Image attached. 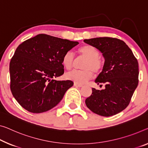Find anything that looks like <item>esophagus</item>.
<instances>
[{"instance_id":"obj_1","label":"esophagus","mask_w":148,"mask_h":148,"mask_svg":"<svg viewBox=\"0 0 148 148\" xmlns=\"http://www.w3.org/2000/svg\"><path fill=\"white\" fill-rule=\"evenodd\" d=\"M74 86L76 87H83V85H81V84H77V83H74Z\"/></svg>"}]
</instances>
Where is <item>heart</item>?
Wrapping results in <instances>:
<instances>
[{"mask_svg":"<svg viewBox=\"0 0 148 148\" xmlns=\"http://www.w3.org/2000/svg\"><path fill=\"white\" fill-rule=\"evenodd\" d=\"M78 53L81 58L86 59L82 69L73 70L65 75L69 80L77 84H84L93 76V72L99 73L104 67V62L101 58V52L96 47L90 45H85L78 49ZM75 55L71 51L65 52L62 58V65L67 70L72 69L75 62Z\"/></svg>","mask_w":148,"mask_h":148,"instance_id":"b5f03b06","label":"heart"}]
</instances>
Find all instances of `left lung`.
<instances>
[{
	"label": "left lung",
	"instance_id": "1",
	"mask_svg": "<svg viewBox=\"0 0 148 148\" xmlns=\"http://www.w3.org/2000/svg\"><path fill=\"white\" fill-rule=\"evenodd\" d=\"M101 51L104 58L103 71L95 83L105 88H92L85 100L87 107L95 114L110 116L128 106L138 85V62L126 43L114 38H95L84 40Z\"/></svg>",
	"mask_w": 148,
	"mask_h": 148
}]
</instances>
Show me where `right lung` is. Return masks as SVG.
Masks as SVG:
<instances>
[{
    "label": "right lung",
    "mask_w": 148,
    "mask_h": 148,
    "mask_svg": "<svg viewBox=\"0 0 148 148\" xmlns=\"http://www.w3.org/2000/svg\"><path fill=\"white\" fill-rule=\"evenodd\" d=\"M79 42L41 34L20 44L10 62V90L20 106L42 113L56 106L73 81H56L64 73L62 58Z\"/></svg>",
    "instance_id": "1"
}]
</instances>
